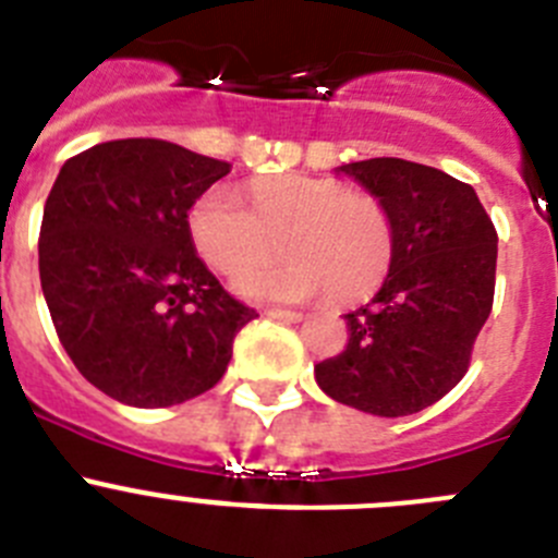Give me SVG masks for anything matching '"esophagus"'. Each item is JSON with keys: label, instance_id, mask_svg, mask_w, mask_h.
<instances>
[{"label": "esophagus", "instance_id": "1", "mask_svg": "<svg viewBox=\"0 0 558 558\" xmlns=\"http://www.w3.org/2000/svg\"><path fill=\"white\" fill-rule=\"evenodd\" d=\"M267 316H272V319H280V322H291V325L303 319V314H296V311H283V308L267 311Z\"/></svg>", "mask_w": 558, "mask_h": 558}]
</instances>
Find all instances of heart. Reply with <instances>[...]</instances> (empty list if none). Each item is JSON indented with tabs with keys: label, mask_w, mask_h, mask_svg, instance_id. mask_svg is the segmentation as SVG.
Wrapping results in <instances>:
<instances>
[{
	"label": "heart",
	"mask_w": 558,
	"mask_h": 558,
	"mask_svg": "<svg viewBox=\"0 0 558 558\" xmlns=\"http://www.w3.org/2000/svg\"><path fill=\"white\" fill-rule=\"evenodd\" d=\"M247 201L250 208L226 186L203 192L190 211V239L220 275L238 272L281 239L289 259L246 266L233 280L250 300L303 303L330 291L338 303H355L383 283L393 264L390 208L347 181L305 173L255 179Z\"/></svg>",
	"instance_id": "b5f03b06"
}]
</instances>
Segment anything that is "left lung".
Listing matches in <instances>:
<instances>
[{
    "instance_id": "1",
    "label": "left lung",
    "mask_w": 558,
    "mask_h": 558,
    "mask_svg": "<svg viewBox=\"0 0 558 558\" xmlns=\"http://www.w3.org/2000/svg\"><path fill=\"white\" fill-rule=\"evenodd\" d=\"M338 173L390 208L397 253L372 303L343 316L347 350L316 363V383L363 413H418L471 366L496 294V226L471 184L437 168L379 156L341 165Z\"/></svg>"
}]
</instances>
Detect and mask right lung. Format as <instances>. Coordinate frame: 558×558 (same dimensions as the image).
Here are the masks:
<instances>
[{
    "label": "right lung",
    "instance_id": "add662e5",
    "mask_svg": "<svg viewBox=\"0 0 558 558\" xmlns=\"http://www.w3.org/2000/svg\"><path fill=\"white\" fill-rule=\"evenodd\" d=\"M228 173V161L150 137L62 165L40 222V286L68 357L107 397L132 408L201 397L258 316L190 239V208Z\"/></svg>",
    "mask_w": 558,
    "mask_h": 558
}]
</instances>
